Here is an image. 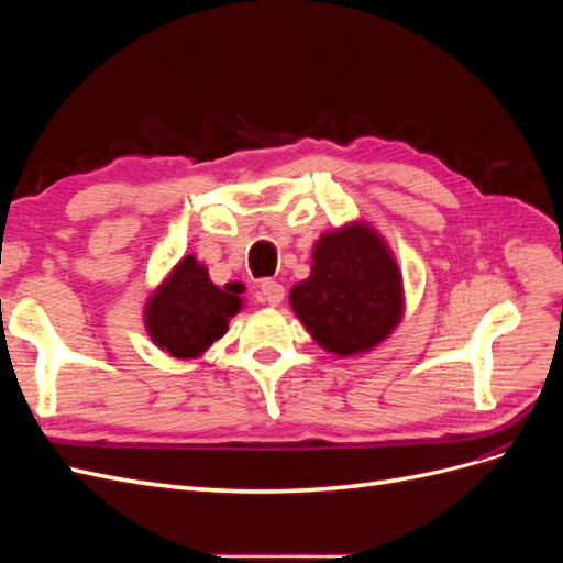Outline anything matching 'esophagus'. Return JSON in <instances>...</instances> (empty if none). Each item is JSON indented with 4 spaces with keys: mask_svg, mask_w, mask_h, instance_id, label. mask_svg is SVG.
Instances as JSON below:
<instances>
[{
    "mask_svg": "<svg viewBox=\"0 0 563 563\" xmlns=\"http://www.w3.org/2000/svg\"><path fill=\"white\" fill-rule=\"evenodd\" d=\"M261 300L267 305H279L284 300V286L275 279L261 282Z\"/></svg>",
    "mask_w": 563,
    "mask_h": 563,
    "instance_id": "34e87169",
    "label": "esophagus"
}]
</instances>
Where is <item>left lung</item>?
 Here are the masks:
<instances>
[{
    "instance_id": "left-lung-1",
    "label": "left lung",
    "mask_w": 563,
    "mask_h": 563,
    "mask_svg": "<svg viewBox=\"0 0 563 563\" xmlns=\"http://www.w3.org/2000/svg\"><path fill=\"white\" fill-rule=\"evenodd\" d=\"M291 308L323 350L366 352L401 317L399 267L368 228L329 232L314 246L310 279L294 286Z\"/></svg>"
}]
</instances>
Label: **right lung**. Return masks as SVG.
Wrapping results in <instances>:
<instances>
[{
	"label": "right lung",
	"mask_w": 563,
	"mask_h": 563,
	"mask_svg": "<svg viewBox=\"0 0 563 563\" xmlns=\"http://www.w3.org/2000/svg\"><path fill=\"white\" fill-rule=\"evenodd\" d=\"M242 284L218 288L207 267L185 255L147 302L145 323L152 340L178 360L201 354L213 340L225 335L228 319L242 310Z\"/></svg>",
	"instance_id": "obj_1"
}]
</instances>
